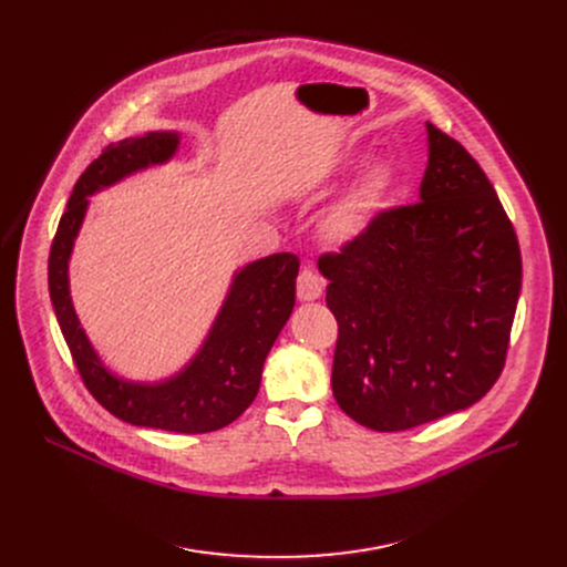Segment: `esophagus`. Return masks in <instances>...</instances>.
Returning <instances> with one entry per match:
<instances>
[{
	"label": "esophagus",
	"mask_w": 567,
	"mask_h": 567,
	"mask_svg": "<svg viewBox=\"0 0 567 567\" xmlns=\"http://www.w3.org/2000/svg\"><path fill=\"white\" fill-rule=\"evenodd\" d=\"M321 291H323V280L315 274V271H301L299 280H296V296H299V301L308 303V301H317L321 299Z\"/></svg>",
	"instance_id": "esophagus-1"
}]
</instances>
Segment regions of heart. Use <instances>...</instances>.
Masks as SVG:
<instances>
[{"instance_id": "heart-1", "label": "heart", "mask_w": 567, "mask_h": 567, "mask_svg": "<svg viewBox=\"0 0 567 567\" xmlns=\"http://www.w3.org/2000/svg\"><path fill=\"white\" fill-rule=\"evenodd\" d=\"M400 186V165L379 156L370 161L349 188L323 212L319 234L333 246H349L359 241L370 227L389 212Z\"/></svg>"}]
</instances>
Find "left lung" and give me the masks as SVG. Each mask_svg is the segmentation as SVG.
Masks as SVG:
<instances>
[{"mask_svg":"<svg viewBox=\"0 0 567 567\" xmlns=\"http://www.w3.org/2000/svg\"><path fill=\"white\" fill-rule=\"evenodd\" d=\"M338 319L333 395L355 423L400 432L483 400L508 351L522 255L487 174L427 122L421 202L319 259Z\"/></svg>","mask_w":567,"mask_h":567,"instance_id":"8db88e82","label":"left lung"}]
</instances>
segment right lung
<instances>
[{
	"instance_id": "obj_1",
	"label": "right lung",
	"mask_w": 567,
	"mask_h": 567,
	"mask_svg": "<svg viewBox=\"0 0 567 567\" xmlns=\"http://www.w3.org/2000/svg\"><path fill=\"white\" fill-rule=\"evenodd\" d=\"M182 146V133L152 131L110 144L84 169L50 250L48 282L59 329L73 353L84 385L110 413L137 427L204 434L234 423L257 398L268 351L296 303L299 259L276 252L236 268L225 301L184 368L135 381L112 370L82 329L71 299L69 266L89 212V197L148 167L167 165Z\"/></svg>"
}]
</instances>
